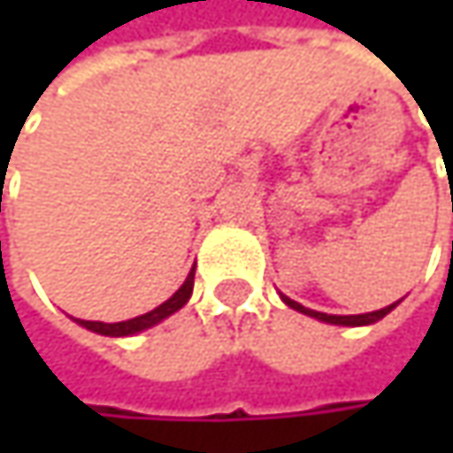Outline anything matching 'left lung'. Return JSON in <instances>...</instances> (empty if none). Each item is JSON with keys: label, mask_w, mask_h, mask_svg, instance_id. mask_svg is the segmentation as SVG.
<instances>
[{"label": "left lung", "mask_w": 453, "mask_h": 453, "mask_svg": "<svg viewBox=\"0 0 453 453\" xmlns=\"http://www.w3.org/2000/svg\"><path fill=\"white\" fill-rule=\"evenodd\" d=\"M446 162V159H443ZM283 302L291 307V310H296V312H304V315L315 317V319H322V322H330V325H372V322H378V319H383V317L388 315L396 304H391V307H383V310H378V312H367V315H325V312H315V310H307V307H302L299 302H294V299H288V296H283Z\"/></svg>", "instance_id": "8db88e82"}]
</instances>
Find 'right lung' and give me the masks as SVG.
Segmentation results:
<instances>
[{
	"mask_svg": "<svg viewBox=\"0 0 453 453\" xmlns=\"http://www.w3.org/2000/svg\"><path fill=\"white\" fill-rule=\"evenodd\" d=\"M191 291H194V270L188 273L186 283H183L165 304H159L157 310H151V312H146V315L126 319V322H91V319H81V325L88 327V330H94V333H102V335H115V338H120V335H134V333H141V330H146V327L162 322L165 317H170L173 312H178V310L188 302Z\"/></svg>",
	"mask_w": 453,
	"mask_h": 453,
	"instance_id": "1",
	"label": "right lung"
}]
</instances>
